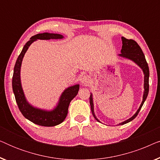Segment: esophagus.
I'll return each instance as SVG.
<instances>
[{"label": "esophagus", "mask_w": 160, "mask_h": 160, "mask_svg": "<svg viewBox=\"0 0 160 160\" xmlns=\"http://www.w3.org/2000/svg\"><path fill=\"white\" fill-rule=\"evenodd\" d=\"M80 80H81V83H82V84L87 85L89 84V82H90L91 78H90V76L88 75H84V76H83L82 78H81Z\"/></svg>", "instance_id": "34e87169"}]
</instances>
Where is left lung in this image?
Wrapping results in <instances>:
<instances>
[{
    "instance_id": "left-lung-1",
    "label": "left lung",
    "mask_w": 160,
    "mask_h": 160,
    "mask_svg": "<svg viewBox=\"0 0 160 160\" xmlns=\"http://www.w3.org/2000/svg\"><path fill=\"white\" fill-rule=\"evenodd\" d=\"M122 47L121 49V54H118V56L120 58L128 59L132 61L133 62H135L138 66L140 67V68L143 71V75H144V84H143V99H142L141 104L140 105L138 109L136 112L135 113V114L131 117L130 119L125 120V121L121 122V123L118 124L117 125H122V124H127L128 122H130L135 119L137 117V115L138 114L140 110H141L142 106L146 100L148 94V89H149V84H148V78H149V69H148V63L146 62L145 56L143 51H142L141 48L140 47V46L138 44L137 42H135L134 40L132 39H127L124 37H122ZM89 104H90L91 107V111L92 113V115L95 119L97 120L98 122H99L101 123V122L96 117L95 111H94V102H93V96L92 92L90 93V96H89Z\"/></svg>"
}]
</instances>
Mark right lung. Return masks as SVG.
Masks as SVG:
<instances>
[{
  "mask_svg": "<svg viewBox=\"0 0 160 160\" xmlns=\"http://www.w3.org/2000/svg\"><path fill=\"white\" fill-rule=\"evenodd\" d=\"M64 36L61 34L43 32L35 35L30 38L24 46L20 54L15 63L12 78V89L15 99L22 114L32 123L44 127H53L58 125L64 121L68 114L69 104L72 100L77 95L79 84H75L67 87L61 94L56 106L52 110H46L33 106L28 101L21 83V66L23 58L28 48L34 41L50 39H62Z\"/></svg>",
  "mask_w": 160,
  "mask_h": 160,
  "instance_id": "1",
  "label": "right lung"
}]
</instances>
